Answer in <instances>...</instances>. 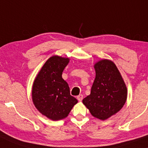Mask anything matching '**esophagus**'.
<instances>
[{
	"instance_id": "obj_1",
	"label": "esophagus",
	"mask_w": 148,
	"mask_h": 148,
	"mask_svg": "<svg viewBox=\"0 0 148 148\" xmlns=\"http://www.w3.org/2000/svg\"><path fill=\"white\" fill-rule=\"evenodd\" d=\"M83 99V94H79V95L77 97V99L79 100V101H82Z\"/></svg>"
}]
</instances>
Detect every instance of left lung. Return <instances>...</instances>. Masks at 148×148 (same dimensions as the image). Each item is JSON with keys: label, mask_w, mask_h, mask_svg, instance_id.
Masks as SVG:
<instances>
[{"label": "left lung", "mask_w": 148, "mask_h": 148, "mask_svg": "<svg viewBox=\"0 0 148 148\" xmlns=\"http://www.w3.org/2000/svg\"><path fill=\"white\" fill-rule=\"evenodd\" d=\"M96 77L91 93L83 100L91 114L106 120L117 113L127 99V88L112 61L101 60L94 65Z\"/></svg>", "instance_id": "1"}]
</instances>
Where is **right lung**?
Segmentation results:
<instances>
[{
  "mask_svg": "<svg viewBox=\"0 0 148 148\" xmlns=\"http://www.w3.org/2000/svg\"><path fill=\"white\" fill-rule=\"evenodd\" d=\"M69 60L58 56L50 57L34 82V104L42 114L53 121L67 117L78 103L77 99L70 95L69 85L62 78Z\"/></svg>",
  "mask_w": 148,
  "mask_h": 148,
  "instance_id": "1",
  "label": "right lung"
}]
</instances>
